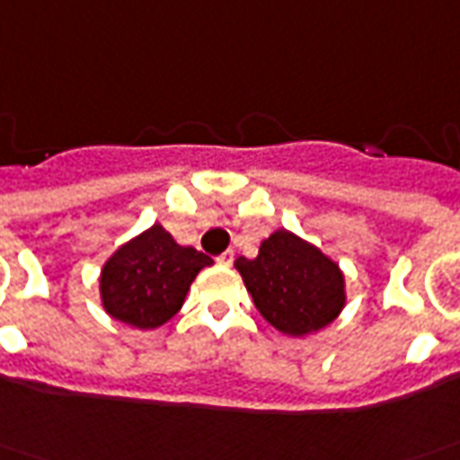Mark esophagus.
<instances>
[{"label": "esophagus", "instance_id": "1", "mask_svg": "<svg viewBox=\"0 0 460 460\" xmlns=\"http://www.w3.org/2000/svg\"><path fill=\"white\" fill-rule=\"evenodd\" d=\"M217 261H219L221 266H231V263H234V252H224L221 256H217Z\"/></svg>", "mask_w": 460, "mask_h": 460}]
</instances>
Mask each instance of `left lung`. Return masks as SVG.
I'll return each instance as SVG.
<instances>
[{
	"label": "left lung",
	"instance_id": "obj_1",
	"mask_svg": "<svg viewBox=\"0 0 460 460\" xmlns=\"http://www.w3.org/2000/svg\"><path fill=\"white\" fill-rule=\"evenodd\" d=\"M236 269L259 314L288 336L321 331L346 306L339 263L291 231H274L259 256H239Z\"/></svg>",
	"mask_w": 460,
	"mask_h": 460
}]
</instances>
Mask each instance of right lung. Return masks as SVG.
<instances>
[{"mask_svg":"<svg viewBox=\"0 0 460 460\" xmlns=\"http://www.w3.org/2000/svg\"><path fill=\"white\" fill-rule=\"evenodd\" d=\"M204 266H211L207 253L179 246L162 224H154L109 256L99 279L102 306L134 329H156L181 308Z\"/></svg>","mask_w":460,"mask_h":460,"instance_id":"obj_1","label":"right lung"}]
</instances>
